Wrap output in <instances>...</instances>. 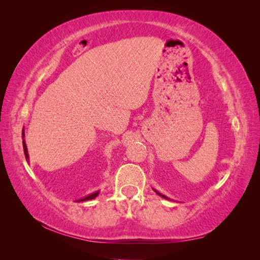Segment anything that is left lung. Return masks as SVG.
Wrapping results in <instances>:
<instances>
[{"label": "left lung", "instance_id": "left-lung-1", "mask_svg": "<svg viewBox=\"0 0 260 260\" xmlns=\"http://www.w3.org/2000/svg\"><path fill=\"white\" fill-rule=\"evenodd\" d=\"M157 194H158V195H160V196H162V198H165V199H167V198H166V196H164V195H161V194H160V193H158V192H157Z\"/></svg>", "mask_w": 260, "mask_h": 260}]
</instances>
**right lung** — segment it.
Masks as SVG:
<instances>
[{"mask_svg":"<svg viewBox=\"0 0 260 260\" xmlns=\"http://www.w3.org/2000/svg\"><path fill=\"white\" fill-rule=\"evenodd\" d=\"M23 136H25V133H23V130H22V139H23ZM22 146H23V153H25L26 159H28V152H27V146H26V143H25V140L22 141ZM98 194H99V192H95V193H93V194H91V195H89V196H86V198H84V199H82V200H79L78 202L93 200V199H95V198H96Z\"/></svg>","mask_w":260,"mask_h":260,"instance_id":"obj_1","label":"right lung"}]
</instances>
